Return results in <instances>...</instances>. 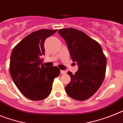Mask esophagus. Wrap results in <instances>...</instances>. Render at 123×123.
Wrapping results in <instances>:
<instances>
[{
  "mask_svg": "<svg viewBox=\"0 0 123 123\" xmlns=\"http://www.w3.org/2000/svg\"><path fill=\"white\" fill-rule=\"evenodd\" d=\"M60 73H61V74H66V72L64 70H61Z\"/></svg>",
  "mask_w": 123,
  "mask_h": 123,
  "instance_id": "34e87169",
  "label": "esophagus"
}]
</instances>
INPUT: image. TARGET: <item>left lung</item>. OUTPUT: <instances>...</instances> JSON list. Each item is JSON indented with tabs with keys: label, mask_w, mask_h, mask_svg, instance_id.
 Returning <instances> with one entry per match:
<instances>
[{
	"label": "left lung",
	"mask_w": 123,
	"mask_h": 123,
	"mask_svg": "<svg viewBox=\"0 0 123 123\" xmlns=\"http://www.w3.org/2000/svg\"><path fill=\"white\" fill-rule=\"evenodd\" d=\"M65 40L74 62L78 64V71L73 75L65 87L69 97L85 100L92 97L102 85L105 75L107 59L101 46L87 34L75 28H65L58 31Z\"/></svg>",
	"instance_id": "obj_1"
}]
</instances>
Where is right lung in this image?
Returning a JSON list of instances; mask_svg holds the SVG:
<instances>
[{
    "mask_svg": "<svg viewBox=\"0 0 123 123\" xmlns=\"http://www.w3.org/2000/svg\"><path fill=\"white\" fill-rule=\"evenodd\" d=\"M57 31L47 29L34 31L14 48L9 71L19 91L27 99L41 100L49 96L53 80L60 73L57 67H46L42 64L44 43Z\"/></svg>",
    "mask_w": 123,
    "mask_h": 123,
    "instance_id": "obj_1",
    "label": "right lung"
}]
</instances>
